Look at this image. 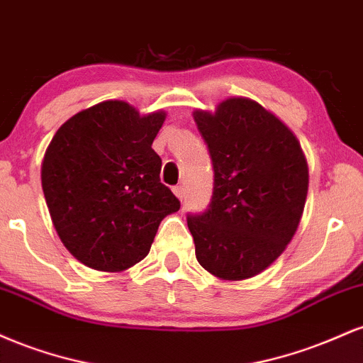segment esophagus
I'll return each instance as SVG.
<instances>
[{
  "mask_svg": "<svg viewBox=\"0 0 363 363\" xmlns=\"http://www.w3.org/2000/svg\"><path fill=\"white\" fill-rule=\"evenodd\" d=\"M172 193L176 194L177 198L182 201V198H184V187H182V186H174L172 187Z\"/></svg>",
  "mask_w": 363,
  "mask_h": 363,
  "instance_id": "obj_1",
  "label": "esophagus"
}]
</instances>
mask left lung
Here are the masks:
<instances>
[{"label":"left lung","instance_id":"left-lung-1","mask_svg":"<svg viewBox=\"0 0 363 363\" xmlns=\"http://www.w3.org/2000/svg\"><path fill=\"white\" fill-rule=\"evenodd\" d=\"M193 118L210 150L213 198L189 216L196 259L225 281L249 280L291 242L306 206L309 167L294 131L247 97H228Z\"/></svg>","mask_w":363,"mask_h":363}]
</instances>
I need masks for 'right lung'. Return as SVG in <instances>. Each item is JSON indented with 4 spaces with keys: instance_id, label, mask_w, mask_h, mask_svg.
Listing matches in <instances>:
<instances>
[{
    "instance_id": "1",
    "label": "right lung",
    "mask_w": 363,
    "mask_h": 363,
    "mask_svg": "<svg viewBox=\"0 0 363 363\" xmlns=\"http://www.w3.org/2000/svg\"><path fill=\"white\" fill-rule=\"evenodd\" d=\"M167 112L104 101L52 136L40 181L62 245L91 269L123 273L147 257L158 225L181 203L160 182L152 148Z\"/></svg>"
}]
</instances>
